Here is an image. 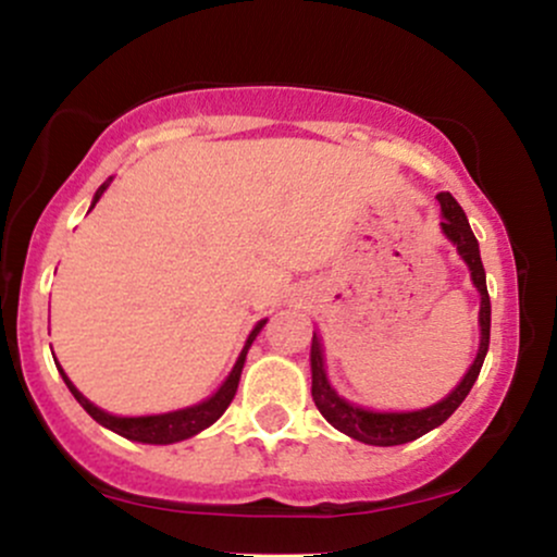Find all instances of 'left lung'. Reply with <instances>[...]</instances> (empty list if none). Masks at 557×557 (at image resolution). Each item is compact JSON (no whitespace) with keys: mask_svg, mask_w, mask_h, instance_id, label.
I'll return each mask as SVG.
<instances>
[{"mask_svg":"<svg viewBox=\"0 0 557 557\" xmlns=\"http://www.w3.org/2000/svg\"><path fill=\"white\" fill-rule=\"evenodd\" d=\"M440 209H443V233L447 240L458 248L461 259L469 264L471 280H474L479 296H482V306H479V330H482V337H479V350L476 359L469 367V372L463 374V380L458 382V387L453 389L447 398L434 403L430 408H421V411H367V408L354 406L341 395L335 393V387L327 382V372H324V354L322 343H319L317 332L314 341H311V398H314L319 413L330 421L335 430H341L348 437L359 440V443L367 445H403L411 443V440L421 437V434L432 432L434 426H440L447 421L453 411L466 400L469 389L474 387L479 372H482L484 356H487L490 348V293H487V280H484V267L482 257H479V243L471 233L469 220H466L461 203L456 201L450 194H437Z\"/></svg>","mask_w":557,"mask_h":557,"instance_id":"1","label":"left lung"}]
</instances>
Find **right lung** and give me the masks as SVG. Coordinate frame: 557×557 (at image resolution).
Masks as SVG:
<instances>
[{
  "mask_svg": "<svg viewBox=\"0 0 557 557\" xmlns=\"http://www.w3.org/2000/svg\"><path fill=\"white\" fill-rule=\"evenodd\" d=\"M110 181H112V177H110ZM110 181H107L99 190H96L91 209L96 207V201H99L101 194H104V190H107V185H110ZM264 324H267V319H261L257 327L251 330V335H248L246 345H243L238 361H235L233 372H230V376H227L225 382H222V387L216 389L212 398L201 400V403H198V406L181 408V411L157 413V417H112V413H107V411H101V408H96L88 398H83V393H78V387H75L73 382L67 380V374L62 372L60 363H57V369H60L62 380H65V385H67L70 393L75 395V400H78L81 406L88 411V417L99 421L101 426H107V430L123 434V437H127V440H136V443L172 445V443H181V440L194 437V434H198L201 430H207V426H212L214 421L227 411V406L235 398V389H238L240 372H243V363H246L248 348H251V343L257 341V335L261 332V327H264Z\"/></svg>",
  "mask_w": 557,
  "mask_h": 557,
  "instance_id": "right-lung-1",
  "label": "right lung"
}]
</instances>
